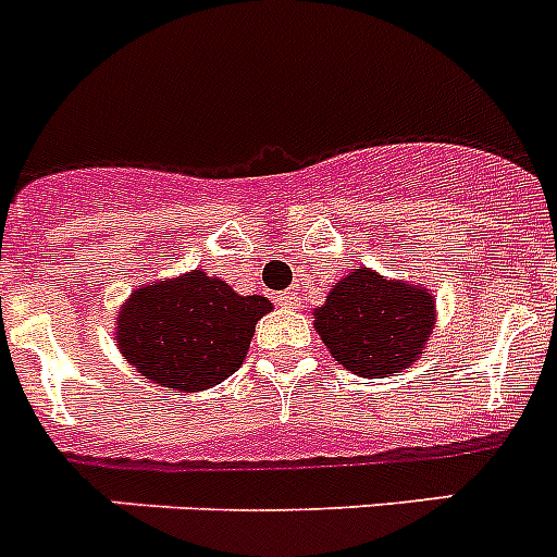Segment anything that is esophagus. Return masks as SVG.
Wrapping results in <instances>:
<instances>
[{
    "label": "esophagus",
    "instance_id": "esophagus-1",
    "mask_svg": "<svg viewBox=\"0 0 557 557\" xmlns=\"http://www.w3.org/2000/svg\"><path fill=\"white\" fill-rule=\"evenodd\" d=\"M278 307L282 309H298L301 307V293H295V289H287V293L278 295Z\"/></svg>",
    "mask_w": 557,
    "mask_h": 557
}]
</instances>
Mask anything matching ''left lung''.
<instances>
[{
    "instance_id": "left-lung-1",
    "label": "left lung",
    "mask_w": 557,
    "mask_h": 557,
    "mask_svg": "<svg viewBox=\"0 0 557 557\" xmlns=\"http://www.w3.org/2000/svg\"><path fill=\"white\" fill-rule=\"evenodd\" d=\"M312 314L314 332L337 366L362 379L396 376L410 368L426 354L437 323L430 289L371 268L343 275Z\"/></svg>"
}]
</instances>
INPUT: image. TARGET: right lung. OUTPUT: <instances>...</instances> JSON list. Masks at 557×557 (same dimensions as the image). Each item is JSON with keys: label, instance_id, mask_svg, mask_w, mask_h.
Instances as JSON below:
<instances>
[{"label": "right lung", "instance_id": "right-lung-1", "mask_svg": "<svg viewBox=\"0 0 557 557\" xmlns=\"http://www.w3.org/2000/svg\"><path fill=\"white\" fill-rule=\"evenodd\" d=\"M270 309L264 295H239L195 268L133 289L113 321V339L145 379L175 396L198 393L239 371L256 323Z\"/></svg>", "mask_w": 557, "mask_h": 557}]
</instances>
